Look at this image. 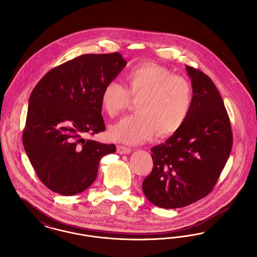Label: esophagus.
<instances>
[{"mask_svg": "<svg viewBox=\"0 0 257 257\" xmlns=\"http://www.w3.org/2000/svg\"><path fill=\"white\" fill-rule=\"evenodd\" d=\"M116 151L119 153V154H128L131 152V150L127 147H124V146H117L116 147Z\"/></svg>", "mask_w": 257, "mask_h": 257, "instance_id": "obj_1", "label": "esophagus"}]
</instances>
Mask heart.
<instances>
[{
	"instance_id": "heart-1",
	"label": "heart",
	"mask_w": 257,
	"mask_h": 257,
	"mask_svg": "<svg viewBox=\"0 0 257 257\" xmlns=\"http://www.w3.org/2000/svg\"><path fill=\"white\" fill-rule=\"evenodd\" d=\"M126 88L115 80L108 81L101 95V105L110 117L116 116L130 102L139 98L138 113L127 115L110 127L109 136L119 143L138 145L156 131L158 136L176 133L186 120L192 106V88L181 76L165 67L145 63L125 76Z\"/></svg>"
}]
</instances>
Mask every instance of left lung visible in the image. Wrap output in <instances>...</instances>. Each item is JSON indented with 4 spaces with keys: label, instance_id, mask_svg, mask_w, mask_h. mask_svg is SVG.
Here are the masks:
<instances>
[{
    "label": "left lung",
    "instance_id": "obj_1",
    "mask_svg": "<svg viewBox=\"0 0 257 257\" xmlns=\"http://www.w3.org/2000/svg\"><path fill=\"white\" fill-rule=\"evenodd\" d=\"M192 84V106L181 128L151 151L153 168L144 194L163 209L188 206L207 196L230 155L233 136L223 100L211 78L185 66Z\"/></svg>",
    "mask_w": 257,
    "mask_h": 257
}]
</instances>
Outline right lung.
<instances>
[{"label":"right lung","mask_w":257,"mask_h":257,"mask_svg":"<svg viewBox=\"0 0 257 257\" xmlns=\"http://www.w3.org/2000/svg\"><path fill=\"white\" fill-rule=\"evenodd\" d=\"M121 54H83L50 70L29 98L22 142L39 179L71 196L97 178L103 156L116 151L86 135L106 130L101 95L126 66Z\"/></svg>","instance_id":"1"}]
</instances>
